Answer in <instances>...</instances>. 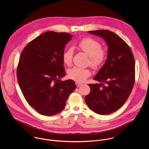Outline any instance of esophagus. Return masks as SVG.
I'll use <instances>...</instances> for the list:
<instances>
[{"label": "esophagus", "mask_w": 149, "mask_h": 149, "mask_svg": "<svg viewBox=\"0 0 149 149\" xmlns=\"http://www.w3.org/2000/svg\"><path fill=\"white\" fill-rule=\"evenodd\" d=\"M76 86L77 87H79V86H80L81 85H82V84L81 83H79V82H76Z\"/></svg>", "instance_id": "34e87169"}]
</instances>
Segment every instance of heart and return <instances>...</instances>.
Segmentation results:
<instances>
[{
    "instance_id": "b5f03b06",
    "label": "heart",
    "mask_w": 149,
    "mask_h": 149,
    "mask_svg": "<svg viewBox=\"0 0 149 149\" xmlns=\"http://www.w3.org/2000/svg\"><path fill=\"white\" fill-rule=\"evenodd\" d=\"M78 47L89 57V65L94 68L99 67L103 64L106 57V52L102 49V45L97 41L91 38H86L80 41L77 44ZM73 51L71 48L66 49L63 54V60L67 66L72 64ZM91 74L88 68L73 67L68 70V77L76 81L82 82Z\"/></svg>"
}]
</instances>
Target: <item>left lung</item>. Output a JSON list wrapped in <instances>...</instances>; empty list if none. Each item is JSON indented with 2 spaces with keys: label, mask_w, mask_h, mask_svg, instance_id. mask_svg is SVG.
Returning <instances> with one entry per match:
<instances>
[{
  "label": "left lung",
  "mask_w": 149,
  "mask_h": 149,
  "mask_svg": "<svg viewBox=\"0 0 149 149\" xmlns=\"http://www.w3.org/2000/svg\"><path fill=\"white\" fill-rule=\"evenodd\" d=\"M104 39L108 46L106 61L93 80L100 84H89L90 93L85 103L93 112L107 115L116 111L127 100L135 81V61L126 42L107 30L89 31Z\"/></svg>",
  "instance_id": "left-lung-1"
}]
</instances>
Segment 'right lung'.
<instances>
[{
    "label": "right lung",
    "mask_w": 149,
    "mask_h": 149,
    "mask_svg": "<svg viewBox=\"0 0 149 149\" xmlns=\"http://www.w3.org/2000/svg\"><path fill=\"white\" fill-rule=\"evenodd\" d=\"M72 36L47 31L29 43L22 52L17 79L30 106L43 115L52 116L64 109L69 95L76 89L65 76L63 54Z\"/></svg>",
    "instance_id": "add662e5"
}]
</instances>
